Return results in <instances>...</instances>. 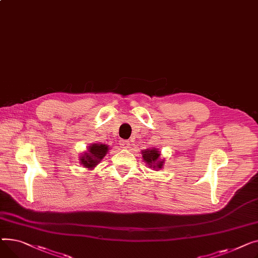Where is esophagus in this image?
<instances>
[{
    "label": "esophagus",
    "mask_w": 258,
    "mask_h": 258,
    "mask_svg": "<svg viewBox=\"0 0 258 258\" xmlns=\"http://www.w3.org/2000/svg\"><path fill=\"white\" fill-rule=\"evenodd\" d=\"M119 145H120V147H122L123 149H129L130 146H131L129 141H120Z\"/></svg>",
    "instance_id": "esophagus-1"
}]
</instances>
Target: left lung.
Masks as SVG:
<instances>
[{"instance_id":"8db88e82","label":"left lung","mask_w":258,"mask_h":258,"mask_svg":"<svg viewBox=\"0 0 258 258\" xmlns=\"http://www.w3.org/2000/svg\"><path fill=\"white\" fill-rule=\"evenodd\" d=\"M160 151L156 148L142 151L143 160L146 162L147 165H149L150 169H153L155 171L161 170L163 168L164 159H160Z\"/></svg>"}]
</instances>
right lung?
Here are the masks:
<instances>
[{
    "label": "right lung",
    "mask_w": 258,
    "mask_h": 258,
    "mask_svg": "<svg viewBox=\"0 0 258 258\" xmlns=\"http://www.w3.org/2000/svg\"><path fill=\"white\" fill-rule=\"evenodd\" d=\"M109 146L105 144H90L87 147V151L81 153L79 156V162L86 170H94L101 162V160L108 153Z\"/></svg>",
    "instance_id": "add662e5"
}]
</instances>
